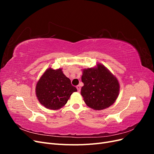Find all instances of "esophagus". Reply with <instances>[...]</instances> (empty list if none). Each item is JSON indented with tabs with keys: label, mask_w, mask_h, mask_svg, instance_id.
<instances>
[{
	"label": "esophagus",
	"mask_w": 154,
	"mask_h": 154,
	"mask_svg": "<svg viewBox=\"0 0 154 154\" xmlns=\"http://www.w3.org/2000/svg\"><path fill=\"white\" fill-rule=\"evenodd\" d=\"M76 88H77V90H78V92H80V90H81V87H80V85H77V86H76Z\"/></svg>",
	"instance_id": "esophagus-1"
}]
</instances>
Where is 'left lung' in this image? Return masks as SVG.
I'll use <instances>...</instances> for the list:
<instances>
[{
	"mask_svg": "<svg viewBox=\"0 0 154 154\" xmlns=\"http://www.w3.org/2000/svg\"><path fill=\"white\" fill-rule=\"evenodd\" d=\"M83 69L81 94L90 108L100 110L114 103L119 92L118 79L103 65Z\"/></svg>",
	"mask_w": 154,
	"mask_h": 154,
	"instance_id": "left-lung-1",
	"label": "left lung"
}]
</instances>
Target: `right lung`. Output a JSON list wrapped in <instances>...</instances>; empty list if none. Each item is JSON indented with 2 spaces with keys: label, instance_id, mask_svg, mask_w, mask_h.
I'll return each instance as SVG.
<instances>
[{
  "label": "right lung",
  "instance_id": "add662e5",
  "mask_svg": "<svg viewBox=\"0 0 154 154\" xmlns=\"http://www.w3.org/2000/svg\"><path fill=\"white\" fill-rule=\"evenodd\" d=\"M36 96L45 108L58 110L67 103L70 96L76 92L70 79L63 73L62 69L49 68L42 75L36 85Z\"/></svg>",
  "mask_w": 154,
  "mask_h": 154
}]
</instances>
